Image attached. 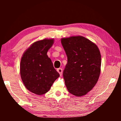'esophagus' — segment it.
Instances as JSON below:
<instances>
[{
  "mask_svg": "<svg viewBox=\"0 0 121 121\" xmlns=\"http://www.w3.org/2000/svg\"><path fill=\"white\" fill-rule=\"evenodd\" d=\"M57 72L59 73V74H60V76L62 75V73H63V70H62V68H58L57 69Z\"/></svg>",
  "mask_w": 121,
  "mask_h": 121,
  "instance_id": "34e87169",
  "label": "esophagus"
}]
</instances>
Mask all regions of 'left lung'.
<instances>
[{
	"instance_id": "left-lung-1",
	"label": "left lung",
	"mask_w": 121,
	"mask_h": 121,
	"mask_svg": "<svg viewBox=\"0 0 121 121\" xmlns=\"http://www.w3.org/2000/svg\"><path fill=\"white\" fill-rule=\"evenodd\" d=\"M61 43L68 59L63 73L66 87L73 95H85L96 85L100 76V51L82 36L63 38Z\"/></svg>"
}]
</instances>
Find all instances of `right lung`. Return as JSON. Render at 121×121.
Wrapping results in <instances>:
<instances>
[{
  "mask_svg": "<svg viewBox=\"0 0 121 121\" xmlns=\"http://www.w3.org/2000/svg\"><path fill=\"white\" fill-rule=\"evenodd\" d=\"M53 43L52 39L37 41L25 51L21 58L20 74L23 83L28 90L37 95L48 91L59 77L47 55Z\"/></svg>",
  "mask_w": 121,
  "mask_h": 121,
  "instance_id": "obj_1",
  "label": "right lung"
}]
</instances>
